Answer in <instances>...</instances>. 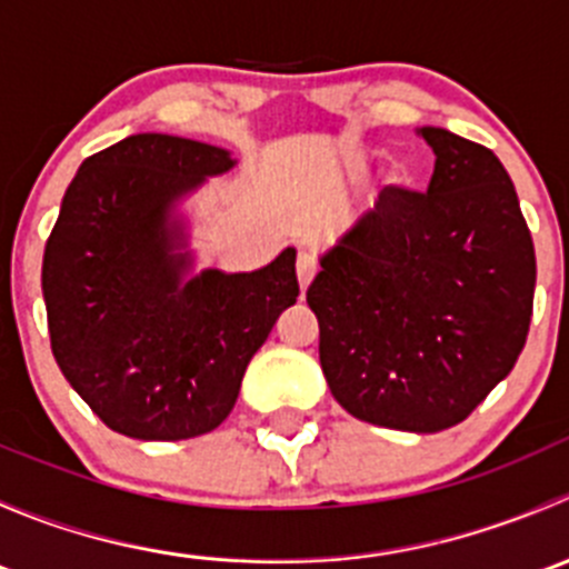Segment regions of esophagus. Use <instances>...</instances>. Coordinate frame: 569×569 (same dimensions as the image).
Returning a JSON list of instances; mask_svg holds the SVG:
<instances>
[{
	"label": "esophagus",
	"mask_w": 569,
	"mask_h": 569,
	"mask_svg": "<svg viewBox=\"0 0 569 569\" xmlns=\"http://www.w3.org/2000/svg\"><path fill=\"white\" fill-rule=\"evenodd\" d=\"M317 272H319L317 256L308 250H302L300 256H297V278H300L302 289H308V286H311V280L317 278Z\"/></svg>",
	"instance_id": "esophagus-1"
}]
</instances>
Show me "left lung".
Listing matches in <instances>:
<instances>
[{"mask_svg":"<svg viewBox=\"0 0 569 569\" xmlns=\"http://www.w3.org/2000/svg\"><path fill=\"white\" fill-rule=\"evenodd\" d=\"M427 192L386 187L308 286L319 360L360 421L440 432L512 371L533 311L531 231L490 148L446 129Z\"/></svg>","mask_w":569,"mask_h":569,"instance_id":"obj_1","label":"left lung"}]
</instances>
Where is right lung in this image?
<instances>
[{"mask_svg":"<svg viewBox=\"0 0 569 569\" xmlns=\"http://www.w3.org/2000/svg\"><path fill=\"white\" fill-rule=\"evenodd\" d=\"M231 153L173 134H131L73 176L43 252V300L57 366L90 410L137 440L211 432L237 405L244 369L300 295L286 248L258 272L206 269L170 209Z\"/></svg>","mask_w":569,"mask_h":569,"instance_id":"obj_1","label":"right lung"}]
</instances>
